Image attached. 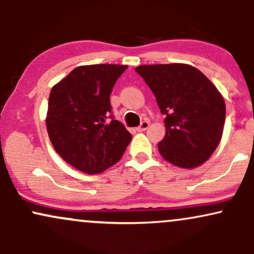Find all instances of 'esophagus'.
<instances>
[{"label":"esophagus","instance_id":"esophagus-1","mask_svg":"<svg viewBox=\"0 0 254 254\" xmlns=\"http://www.w3.org/2000/svg\"><path fill=\"white\" fill-rule=\"evenodd\" d=\"M148 127H149V123H148V122H142L141 123V125H139L138 127H137V131H139V132H142V131H145L148 129Z\"/></svg>","mask_w":254,"mask_h":254}]
</instances>
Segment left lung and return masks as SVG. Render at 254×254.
I'll return each instance as SVG.
<instances>
[{
  "mask_svg": "<svg viewBox=\"0 0 254 254\" xmlns=\"http://www.w3.org/2000/svg\"><path fill=\"white\" fill-rule=\"evenodd\" d=\"M165 115L166 135L157 147L166 161L182 168L200 166L221 141L226 119L223 97L194 66L183 63L135 69Z\"/></svg>",
  "mask_w": 254,
  "mask_h": 254,
  "instance_id": "8db88e82",
  "label": "left lung"
}]
</instances>
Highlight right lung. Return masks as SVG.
<instances>
[{
  "mask_svg": "<svg viewBox=\"0 0 254 254\" xmlns=\"http://www.w3.org/2000/svg\"><path fill=\"white\" fill-rule=\"evenodd\" d=\"M127 65H81L52 87L46 129L55 150L65 162L87 174L117 164L131 133L111 115L110 94ZM111 119V121H107Z\"/></svg>",
  "mask_w": 254,
  "mask_h": 254,
  "instance_id": "obj_1",
  "label": "right lung"
}]
</instances>
